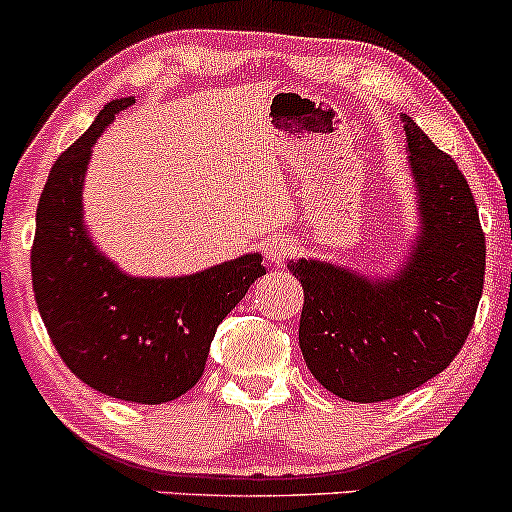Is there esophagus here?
<instances>
[{
    "label": "esophagus",
    "instance_id": "34e87169",
    "mask_svg": "<svg viewBox=\"0 0 512 512\" xmlns=\"http://www.w3.org/2000/svg\"><path fill=\"white\" fill-rule=\"evenodd\" d=\"M296 252V245L291 243L289 238H274L272 243L267 245V260L272 265H282L286 257H291Z\"/></svg>",
    "mask_w": 512,
    "mask_h": 512
}]
</instances>
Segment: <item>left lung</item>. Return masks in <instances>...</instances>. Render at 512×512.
Returning <instances> with one entry per match:
<instances>
[{"instance_id": "obj_1", "label": "left lung", "mask_w": 512, "mask_h": 512, "mask_svg": "<svg viewBox=\"0 0 512 512\" xmlns=\"http://www.w3.org/2000/svg\"><path fill=\"white\" fill-rule=\"evenodd\" d=\"M401 121L418 226L398 267L286 262L303 286V359L325 389L355 403L403 396L447 369L484 291L486 240L469 184L411 116Z\"/></svg>"}]
</instances>
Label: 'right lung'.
Here are the masks:
<instances>
[{
  "label": "right lung",
  "instance_id": "right-lung-1",
  "mask_svg": "<svg viewBox=\"0 0 512 512\" xmlns=\"http://www.w3.org/2000/svg\"><path fill=\"white\" fill-rule=\"evenodd\" d=\"M136 97L109 101L55 160L36 211L33 294L55 350L94 391L133 403H167L204 374L221 320L267 272L260 252L182 277L128 274L84 226L92 148Z\"/></svg>",
  "mask_w": 512,
  "mask_h": 512
}]
</instances>
